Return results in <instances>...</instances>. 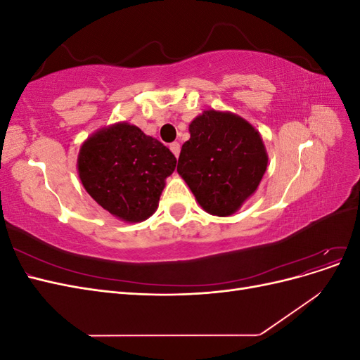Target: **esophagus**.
I'll return each instance as SVG.
<instances>
[{
	"label": "esophagus",
	"mask_w": 360,
	"mask_h": 360,
	"mask_svg": "<svg viewBox=\"0 0 360 360\" xmlns=\"http://www.w3.org/2000/svg\"><path fill=\"white\" fill-rule=\"evenodd\" d=\"M169 150L172 151L174 155H176V158H179V155H180V144H179V143H172V144H169Z\"/></svg>",
	"instance_id": "34e87169"
}]
</instances>
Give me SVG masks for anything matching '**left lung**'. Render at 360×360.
<instances>
[{"instance_id":"left-lung-1","label":"left lung","mask_w":360,"mask_h":360,"mask_svg":"<svg viewBox=\"0 0 360 360\" xmlns=\"http://www.w3.org/2000/svg\"><path fill=\"white\" fill-rule=\"evenodd\" d=\"M177 172L202 209L230 216L252 195L267 168L258 130L233 112L209 110L189 124Z\"/></svg>"}]
</instances>
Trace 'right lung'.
I'll return each mask as SVG.
<instances>
[{
  "label": "right lung",
  "mask_w": 360,
  "mask_h": 360,
  "mask_svg": "<svg viewBox=\"0 0 360 360\" xmlns=\"http://www.w3.org/2000/svg\"><path fill=\"white\" fill-rule=\"evenodd\" d=\"M177 159L139 127L117 123L97 130L78 156V174L90 197L126 222H141L159 205Z\"/></svg>",
  "instance_id": "1"
}]
</instances>
